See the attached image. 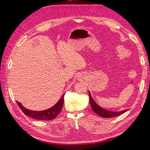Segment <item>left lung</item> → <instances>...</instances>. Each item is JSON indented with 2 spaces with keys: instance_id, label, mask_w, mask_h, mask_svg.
Instances as JSON below:
<instances>
[{
  "instance_id": "obj_1",
  "label": "left lung",
  "mask_w": 150,
  "mask_h": 150,
  "mask_svg": "<svg viewBox=\"0 0 150 150\" xmlns=\"http://www.w3.org/2000/svg\"><path fill=\"white\" fill-rule=\"evenodd\" d=\"M88 92H89V98H90V105L92 110H93L95 113H96L97 115H98L102 117L110 118V117L119 116L120 115L125 113L126 111L128 110H125L120 111H112L105 110L104 108L100 107V106H98L96 102L93 100V97H91L90 91H88Z\"/></svg>"
}]
</instances>
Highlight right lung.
Here are the masks:
<instances>
[{"label": "right lung", "mask_w": 150, "mask_h": 150, "mask_svg": "<svg viewBox=\"0 0 150 150\" xmlns=\"http://www.w3.org/2000/svg\"><path fill=\"white\" fill-rule=\"evenodd\" d=\"M64 93L62 95L59 100L53 106L42 111H33L28 110L24 106H22L21 103H18L17 101V103L18 105L19 108H21V110L23 111V113L26 115L37 120H50L55 118L61 111L64 103Z\"/></svg>", "instance_id": "obj_1"}]
</instances>
